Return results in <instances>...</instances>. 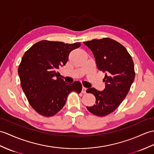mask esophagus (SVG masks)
Wrapping results in <instances>:
<instances>
[{"instance_id": "1", "label": "esophagus", "mask_w": 154, "mask_h": 154, "mask_svg": "<svg viewBox=\"0 0 154 154\" xmlns=\"http://www.w3.org/2000/svg\"><path fill=\"white\" fill-rule=\"evenodd\" d=\"M87 88H85V87H82V91H81V92L83 94H85L86 93V91H87Z\"/></svg>"}]
</instances>
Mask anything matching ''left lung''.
I'll list each match as a JSON object with an SVG mask.
<instances>
[{
    "mask_svg": "<svg viewBox=\"0 0 154 154\" xmlns=\"http://www.w3.org/2000/svg\"><path fill=\"white\" fill-rule=\"evenodd\" d=\"M83 43L93 53L98 69L106 72L104 90H87L96 98L95 104L87 108L96 116H106L119 106L129 91L135 77L133 61L127 49L112 38L93 39Z\"/></svg>",
    "mask_w": 154,
    "mask_h": 154,
    "instance_id": "8db88e82",
    "label": "left lung"
}]
</instances>
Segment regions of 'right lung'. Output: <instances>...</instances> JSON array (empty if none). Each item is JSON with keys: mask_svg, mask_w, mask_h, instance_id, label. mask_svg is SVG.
Here are the masks:
<instances>
[{"mask_svg": "<svg viewBox=\"0 0 154 154\" xmlns=\"http://www.w3.org/2000/svg\"><path fill=\"white\" fill-rule=\"evenodd\" d=\"M80 46V42L44 40L24 54L18 67L21 86L29 104L40 115L54 116L63 108L71 92H81L80 82L66 83L56 73L60 66L66 65L71 51Z\"/></svg>", "mask_w": 154, "mask_h": 154, "instance_id": "obj_1", "label": "right lung"}]
</instances>
